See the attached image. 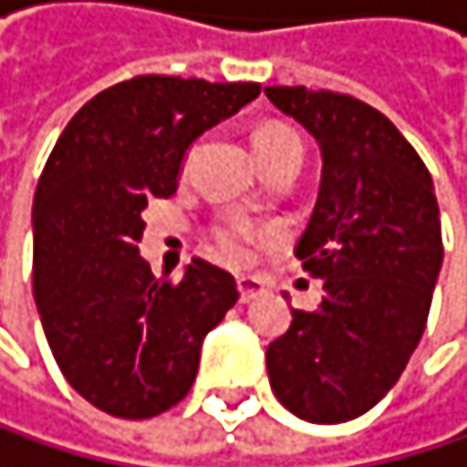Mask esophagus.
Returning a JSON list of instances; mask_svg holds the SVG:
<instances>
[{"label": "esophagus", "mask_w": 467, "mask_h": 467, "mask_svg": "<svg viewBox=\"0 0 467 467\" xmlns=\"http://www.w3.org/2000/svg\"><path fill=\"white\" fill-rule=\"evenodd\" d=\"M236 288H239V299L245 302V305L268 294V288H265V282H262V279H254V276H239V279H236Z\"/></svg>", "instance_id": "34e87169"}]
</instances>
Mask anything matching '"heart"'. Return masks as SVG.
Listing matches in <instances>:
<instances>
[{
    "label": "heart",
    "mask_w": 467,
    "mask_h": 467,
    "mask_svg": "<svg viewBox=\"0 0 467 467\" xmlns=\"http://www.w3.org/2000/svg\"><path fill=\"white\" fill-rule=\"evenodd\" d=\"M285 145H302V136L291 125H262L254 133V148L259 159L265 162L271 153H276ZM193 159V148L188 153V162ZM256 239V228L248 225L245 219H222L211 228V242L222 259H228L234 265H245L251 259V242Z\"/></svg>",
    "instance_id": "1"
}]
</instances>
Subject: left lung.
Segmentation results:
<instances>
[{"label": "left lung", "instance_id": "left-lung-1", "mask_svg": "<svg viewBox=\"0 0 467 467\" xmlns=\"http://www.w3.org/2000/svg\"><path fill=\"white\" fill-rule=\"evenodd\" d=\"M322 153L314 216L296 256L322 282V305L296 311L265 351L276 400L299 420L362 417L422 339L442 268V225L431 173L394 122L357 97L265 88Z\"/></svg>", "mask_w": 467, "mask_h": 467}]
</instances>
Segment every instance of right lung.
<instances>
[{
	"label": "right lung",
	"mask_w": 467,
	"mask_h": 467,
	"mask_svg": "<svg viewBox=\"0 0 467 467\" xmlns=\"http://www.w3.org/2000/svg\"><path fill=\"white\" fill-rule=\"evenodd\" d=\"M259 97L256 82L145 73L97 93L53 145L34 196V299L62 377L93 408L150 420L182 402L236 279L193 256L159 279L140 256L148 199L176 193L199 133Z\"/></svg>",
	"instance_id": "add662e5"
}]
</instances>
